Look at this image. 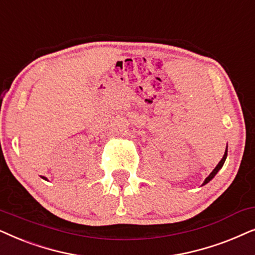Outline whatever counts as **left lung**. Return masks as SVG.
Segmentation results:
<instances>
[{
	"label": "left lung",
	"mask_w": 255,
	"mask_h": 255,
	"mask_svg": "<svg viewBox=\"0 0 255 255\" xmlns=\"http://www.w3.org/2000/svg\"><path fill=\"white\" fill-rule=\"evenodd\" d=\"M226 157H227V147H226V149H225V154H224L223 158L220 159V162L218 163V164H217V167H216L215 169H213L211 174H210V175L208 176V177L205 178V181L203 182V184H202V185H205V184H208V183H209L210 181H211V179H212L213 177H215V176L217 175V172H218V171L220 170V169L223 168V165H224V163H225V159H226Z\"/></svg>",
	"instance_id": "obj_1"
}]
</instances>
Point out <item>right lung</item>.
<instances>
[{
  "mask_svg": "<svg viewBox=\"0 0 255 255\" xmlns=\"http://www.w3.org/2000/svg\"><path fill=\"white\" fill-rule=\"evenodd\" d=\"M40 177H42L43 179H45V181H47V178H46V177H44V176H40Z\"/></svg>",
  "mask_w": 255,
  "mask_h": 255,
  "instance_id": "1",
  "label": "right lung"
}]
</instances>
